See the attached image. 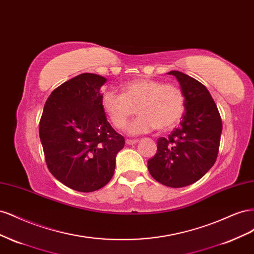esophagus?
<instances>
[{
  "label": "esophagus",
  "mask_w": 254,
  "mask_h": 254,
  "mask_svg": "<svg viewBox=\"0 0 254 254\" xmlns=\"http://www.w3.org/2000/svg\"><path fill=\"white\" fill-rule=\"evenodd\" d=\"M139 142V140H126V144L127 145H133L135 143Z\"/></svg>",
  "instance_id": "esophagus-1"
}]
</instances>
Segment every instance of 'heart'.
Listing matches in <instances>:
<instances>
[{"mask_svg": "<svg viewBox=\"0 0 254 254\" xmlns=\"http://www.w3.org/2000/svg\"><path fill=\"white\" fill-rule=\"evenodd\" d=\"M101 103L117 129L124 128L136 109L139 117L126 128L131 135L150 132L156 128L161 131L170 129L179 122L184 111V96L178 87L150 78L126 82L122 94L107 90Z\"/></svg>", "mask_w": 254, "mask_h": 254, "instance_id": "obj_1", "label": "heart"}]
</instances>
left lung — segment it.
<instances>
[{
    "label": "left lung",
    "instance_id": "left-lung-1",
    "mask_svg": "<svg viewBox=\"0 0 254 254\" xmlns=\"http://www.w3.org/2000/svg\"><path fill=\"white\" fill-rule=\"evenodd\" d=\"M179 81L186 112L179 126L160 137L148 171L163 186L183 188L209 172L216 161L222 123L217 106L201 82L179 71H171Z\"/></svg>",
    "mask_w": 254,
    "mask_h": 254
}]
</instances>
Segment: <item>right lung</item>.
<instances>
[{
  "instance_id": "obj_1",
  "label": "right lung",
  "mask_w": 254,
  "mask_h": 254,
  "mask_svg": "<svg viewBox=\"0 0 254 254\" xmlns=\"http://www.w3.org/2000/svg\"><path fill=\"white\" fill-rule=\"evenodd\" d=\"M107 79L83 73L60 84L44 105L39 135L45 161L55 178L90 193L105 187L125 140L107 121L101 88Z\"/></svg>"
}]
</instances>
